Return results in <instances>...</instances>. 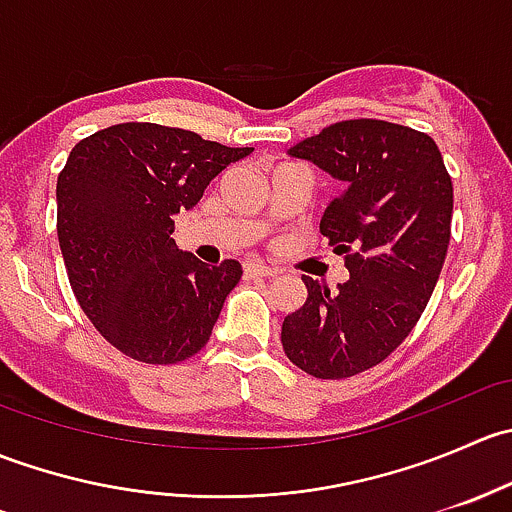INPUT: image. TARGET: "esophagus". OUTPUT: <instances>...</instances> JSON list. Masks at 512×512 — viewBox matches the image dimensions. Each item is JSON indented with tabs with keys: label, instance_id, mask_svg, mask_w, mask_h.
<instances>
[{
	"label": "esophagus",
	"instance_id": "34e87169",
	"mask_svg": "<svg viewBox=\"0 0 512 512\" xmlns=\"http://www.w3.org/2000/svg\"><path fill=\"white\" fill-rule=\"evenodd\" d=\"M277 270L262 265V262H245V277H275Z\"/></svg>",
	"mask_w": 512,
	"mask_h": 512
}]
</instances>
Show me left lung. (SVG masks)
Instances as JSON below:
<instances>
[{
  "mask_svg": "<svg viewBox=\"0 0 512 512\" xmlns=\"http://www.w3.org/2000/svg\"><path fill=\"white\" fill-rule=\"evenodd\" d=\"M287 153L344 185L319 232L349 280L329 292L302 277L307 302L282 322V347L317 379H347L381 364L426 309L451 240V175L431 136L376 118L334 123Z\"/></svg>",
  "mask_w": 512,
  "mask_h": 512,
  "instance_id": "1",
  "label": "left lung"
}]
</instances>
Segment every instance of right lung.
Wrapping results in <instances>:
<instances>
[{
  "mask_svg": "<svg viewBox=\"0 0 512 512\" xmlns=\"http://www.w3.org/2000/svg\"><path fill=\"white\" fill-rule=\"evenodd\" d=\"M250 153L158 123H118L74 146L56 180V232L81 309L118 352L175 364L208 344L242 267L178 250L173 218Z\"/></svg>",
  "mask_w": 512,
  "mask_h": 512,
  "instance_id": "obj_1",
  "label": "right lung"
}]
</instances>
